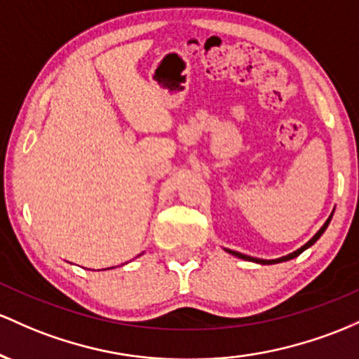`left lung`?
Wrapping results in <instances>:
<instances>
[{"mask_svg":"<svg viewBox=\"0 0 359 359\" xmlns=\"http://www.w3.org/2000/svg\"><path fill=\"white\" fill-rule=\"evenodd\" d=\"M334 213V212H332ZM332 213H331V217H329L327 220H325V224L322 225L320 227V231L316 233V236L312 237V239L309 241L307 244L305 245H302L300 249H297L295 252H292V255H288V256H283V257H278V259H257V257H251V256H245V255H241V252H236V251H231V249H227V252H231V255H233V256H237V257H241V259H245V261H255V263H259V264H275V263H281V261H288V259H293V257H297L299 255H302V252L305 251V249L307 248H310V245L312 244H316L317 243V239H319V237L322 236V233L325 232V229H327V225H329V222H331V219H332Z\"/></svg>","mask_w":359,"mask_h":359,"instance_id":"1","label":"left lung"}]
</instances>
